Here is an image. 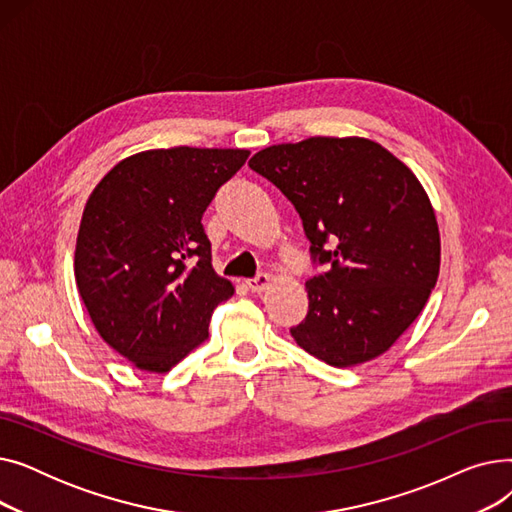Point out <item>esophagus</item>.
<instances>
[{"label": "esophagus", "instance_id": "34e87169", "mask_svg": "<svg viewBox=\"0 0 512 512\" xmlns=\"http://www.w3.org/2000/svg\"><path fill=\"white\" fill-rule=\"evenodd\" d=\"M272 278L270 274H257L255 278H249L247 280V286L253 290V292H263L267 286H270Z\"/></svg>", "mask_w": 512, "mask_h": 512}]
</instances>
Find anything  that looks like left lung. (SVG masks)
<instances>
[{
  "label": "left lung",
  "instance_id": "1",
  "mask_svg": "<svg viewBox=\"0 0 512 512\" xmlns=\"http://www.w3.org/2000/svg\"><path fill=\"white\" fill-rule=\"evenodd\" d=\"M249 166L294 205L311 261L326 267L305 284L309 311L292 338L334 367L386 353L440 272L436 213L415 174L359 137L274 145Z\"/></svg>",
  "mask_w": 512,
  "mask_h": 512
}]
</instances>
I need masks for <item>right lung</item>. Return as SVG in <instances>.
<instances>
[{"label": "right lung", "mask_w": 512, "mask_h": 512, "mask_svg": "<svg viewBox=\"0 0 512 512\" xmlns=\"http://www.w3.org/2000/svg\"><path fill=\"white\" fill-rule=\"evenodd\" d=\"M247 157V149L143 151L91 193L76 238V286L99 336L139 369L170 371L234 294L213 272L201 218Z\"/></svg>", "instance_id": "add662e5"}]
</instances>
